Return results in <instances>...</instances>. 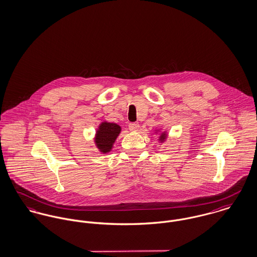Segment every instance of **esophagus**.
I'll list each match as a JSON object with an SVG mask.
<instances>
[{
  "mask_svg": "<svg viewBox=\"0 0 257 257\" xmlns=\"http://www.w3.org/2000/svg\"><path fill=\"white\" fill-rule=\"evenodd\" d=\"M128 128L131 132H138L140 128V123L139 122H131L128 124Z\"/></svg>",
  "mask_w": 257,
  "mask_h": 257,
  "instance_id": "1",
  "label": "esophagus"
}]
</instances>
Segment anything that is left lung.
<instances>
[{
  "instance_id": "obj_1",
  "label": "left lung",
  "mask_w": 257,
  "mask_h": 257,
  "mask_svg": "<svg viewBox=\"0 0 257 257\" xmlns=\"http://www.w3.org/2000/svg\"><path fill=\"white\" fill-rule=\"evenodd\" d=\"M156 135H158V140L160 143H164L166 140L168 139V132L167 131H163L162 128H157L154 131Z\"/></svg>"
}]
</instances>
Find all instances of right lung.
I'll use <instances>...</instances> for the list:
<instances>
[{"label": "right lung", "instance_id": "add662e5", "mask_svg": "<svg viewBox=\"0 0 257 257\" xmlns=\"http://www.w3.org/2000/svg\"><path fill=\"white\" fill-rule=\"evenodd\" d=\"M120 131V125L116 122L103 120L99 123L95 132L94 143L100 153L107 154L112 151Z\"/></svg>", "mask_w": 257, "mask_h": 257}]
</instances>
